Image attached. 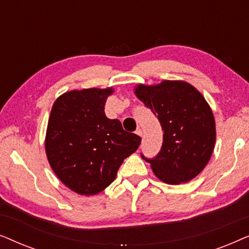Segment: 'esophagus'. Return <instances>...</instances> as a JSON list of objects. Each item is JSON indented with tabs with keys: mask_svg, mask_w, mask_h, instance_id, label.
Here are the masks:
<instances>
[{
	"mask_svg": "<svg viewBox=\"0 0 249 249\" xmlns=\"http://www.w3.org/2000/svg\"><path fill=\"white\" fill-rule=\"evenodd\" d=\"M135 132H136V134H137L138 136H141V137H142V129H141V128H137V130H136Z\"/></svg>",
	"mask_w": 249,
	"mask_h": 249,
	"instance_id": "1",
	"label": "esophagus"
}]
</instances>
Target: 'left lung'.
Segmentation results:
<instances>
[{"label":"left lung","mask_w":249,"mask_h":249,"mask_svg":"<svg viewBox=\"0 0 249 249\" xmlns=\"http://www.w3.org/2000/svg\"><path fill=\"white\" fill-rule=\"evenodd\" d=\"M135 94L161 124L163 144L151 163L155 176L169 185L188 182L198 176L212 156L215 120L202 94L182 80L138 85Z\"/></svg>","instance_id":"left-lung-1"}]
</instances>
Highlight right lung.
<instances>
[{
    "instance_id": "1",
    "label": "right lung",
    "mask_w": 249,
    "mask_h": 249,
    "mask_svg": "<svg viewBox=\"0 0 249 249\" xmlns=\"http://www.w3.org/2000/svg\"><path fill=\"white\" fill-rule=\"evenodd\" d=\"M113 88L67 91L51 110L45 151L57 178L80 195H96L110 186L124 159L142 138L127 132L104 107Z\"/></svg>"
}]
</instances>
